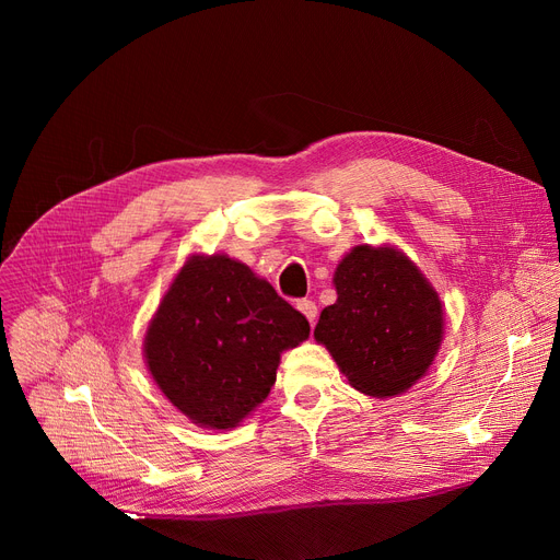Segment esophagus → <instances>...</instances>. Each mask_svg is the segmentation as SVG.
<instances>
[{
    "mask_svg": "<svg viewBox=\"0 0 560 560\" xmlns=\"http://www.w3.org/2000/svg\"><path fill=\"white\" fill-rule=\"evenodd\" d=\"M298 308L308 317L311 327H315V319H317V306H315V302H313V300H300V302H298Z\"/></svg>",
    "mask_w": 560,
    "mask_h": 560,
    "instance_id": "1",
    "label": "esophagus"
}]
</instances>
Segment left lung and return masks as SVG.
I'll list each match as a JSON object with an SVG mask.
<instances>
[{
	"label": "left lung",
	"mask_w": 560,
	"mask_h": 560,
	"mask_svg": "<svg viewBox=\"0 0 560 560\" xmlns=\"http://www.w3.org/2000/svg\"><path fill=\"white\" fill-rule=\"evenodd\" d=\"M336 304L315 327L342 374L370 397L406 393L429 370L443 340L435 290L401 252L361 245L338 265Z\"/></svg>",
	"instance_id": "obj_1"
}]
</instances>
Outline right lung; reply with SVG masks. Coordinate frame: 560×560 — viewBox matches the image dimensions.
Returning <instances> with one entry per match:
<instances>
[{"instance_id": "obj_1", "label": "right lung", "mask_w": 560, "mask_h": 560, "mask_svg": "<svg viewBox=\"0 0 560 560\" xmlns=\"http://www.w3.org/2000/svg\"><path fill=\"white\" fill-rule=\"evenodd\" d=\"M308 331V319L247 265L192 256L147 329L144 361L195 424L233 429L268 397L281 351Z\"/></svg>"}]
</instances>
